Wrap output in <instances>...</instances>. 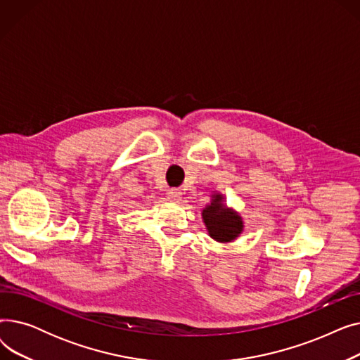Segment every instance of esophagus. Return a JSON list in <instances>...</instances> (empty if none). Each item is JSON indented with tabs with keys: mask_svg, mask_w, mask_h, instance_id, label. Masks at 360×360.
I'll list each match as a JSON object with an SVG mask.
<instances>
[{
	"mask_svg": "<svg viewBox=\"0 0 360 360\" xmlns=\"http://www.w3.org/2000/svg\"><path fill=\"white\" fill-rule=\"evenodd\" d=\"M182 198V193L179 190H175V188H172V190L167 191V200L172 201V202H179Z\"/></svg>",
	"mask_w": 360,
	"mask_h": 360,
	"instance_id": "obj_1",
	"label": "esophagus"
}]
</instances>
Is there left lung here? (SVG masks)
<instances>
[{"label": "left lung", "instance_id": "obj_1", "mask_svg": "<svg viewBox=\"0 0 360 360\" xmlns=\"http://www.w3.org/2000/svg\"><path fill=\"white\" fill-rule=\"evenodd\" d=\"M221 200L223 197L220 194L213 195V201L205 205L202 210V219L209 235L213 239L219 242H231L240 235L243 223L240 216L226 209Z\"/></svg>", "mask_w": 360, "mask_h": 360}]
</instances>
